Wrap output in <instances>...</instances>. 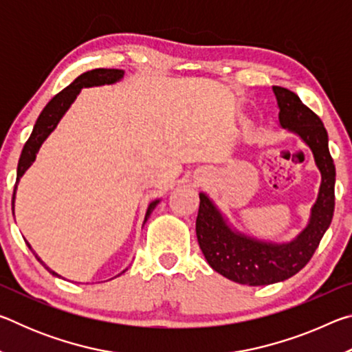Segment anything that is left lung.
Here are the masks:
<instances>
[{"mask_svg": "<svg viewBox=\"0 0 352 352\" xmlns=\"http://www.w3.org/2000/svg\"><path fill=\"white\" fill-rule=\"evenodd\" d=\"M279 109V126L311 148L321 175L317 200L306 228L289 242H272L243 234L231 226L206 192H200L195 233L205 259L220 275L245 285H269L296 275L317 250L329 228L336 205V166L321 119L294 91L272 87Z\"/></svg>", "mask_w": 352, "mask_h": 352, "instance_id": "obj_1", "label": "left lung"}]
</instances>
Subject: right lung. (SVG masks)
<instances>
[{"label": "right lung", "instance_id": "obj_1", "mask_svg": "<svg viewBox=\"0 0 352 352\" xmlns=\"http://www.w3.org/2000/svg\"><path fill=\"white\" fill-rule=\"evenodd\" d=\"M124 77V69H105V68H98V69H91L87 71V73L80 74L77 79L69 83V85L62 90L58 94H56L50 102L46 104V107L43 109V111L40 113V116L35 122V126L32 129V133L29 136V140L26 141L25 147H23L21 155H20V162H19V168H16V182H15V188H14V197H12V212H14V201H15V194H16V186H19L20 178L25 175V172L31 168L32 163L37 158V153L40 151V147L43 142L46 141L47 136H50L54 129L57 127V124L60 122V119L63 118L65 113L68 111V109L71 107V104L74 102L76 98L79 96V93L82 88H90V87H100V85H111V83L119 82ZM160 204V199L153 200L148 204L146 216H144V223L147 222V219L151 217L152 211L157 208V205ZM28 243V247L32 250L31 243ZM32 253L35 254V252L32 250ZM41 264H43L45 269L52 273L54 276L60 278L58 273H56L54 270H51L50 267H46V264L41 261L37 254H35ZM124 273V272H122Z\"/></svg>", "mask_w": 352, "mask_h": 352}]
</instances>
